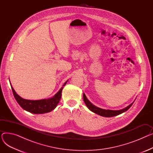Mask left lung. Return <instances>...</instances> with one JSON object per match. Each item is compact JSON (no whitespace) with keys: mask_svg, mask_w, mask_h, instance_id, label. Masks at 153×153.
<instances>
[{"mask_svg":"<svg viewBox=\"0 0 153 153\" xmlns=\"http://www.w3.org/2000/svg\"><path fill=\"white\" fill-rule=\"evenodd\" d=\"M83 99H84V101L85 103L86 106L88 107L90 110H91L94 113L99 115L100 116L102 117H115L117 115H118L120 114H121L123 112L126 111V110H128L129 109L131 105H133V103H131L130 105H128V107H126V108L120 110H105V109H102L100 108H99L97 107H96L95 105H94L93 104L88 100L86 97V96L85 95V94L84 93L83 94Z\"/></svg>","mask_w":153,"mask_h":153,"instance_id":"1","label":"left lung"}]
</instances>
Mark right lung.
I'll list each match as a JSON object with an SVG mask.
<instances>
[{
  "instance_id": "add662e5",
  "label": "right lung",
  "mask_w": 153,
  "mask_h": 153,
  "mask_svg": "<svg viewBox=\"0 0 153 153\" xmlns=\"http://www.w3.org/2000/svg\"><path fill=\"white\" fill-rule=\"evenodd\" d=\"M66 83L67 82L64 83L63 86L65 85ZM10 85L15 99L20 105V107L26 111L35 114H45L54 110L59 102V100L61 98L62 91L63 89V87H62L60 90L54 95V96L50 99L38 100H31L24 99L20 97L15 92L12 85Z\"/></svg>"
}]
</instances>
